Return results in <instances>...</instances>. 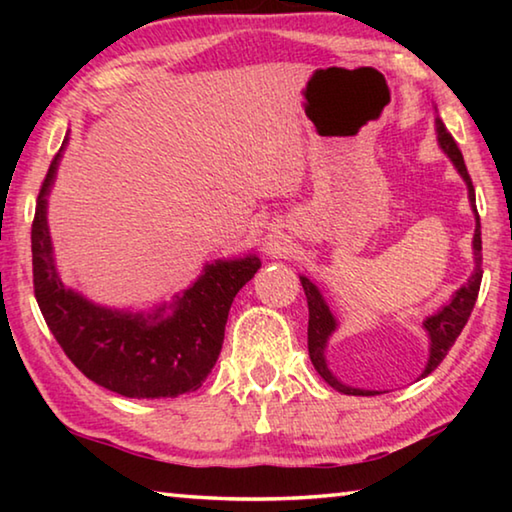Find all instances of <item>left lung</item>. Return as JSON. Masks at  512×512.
<instances>
[{
	"label": "left lung",
	"mask_w": 512,
	"mask_h": 512,
	"mask_svg": "<svg viewBox=\"0 0 512 512\" xmlns=\"http://www.w3.org/2000/svg\"><path fill=\"white\" fill-rule=\"evenodd\" d=\"M436 131H438L440 146H443V151L449 155V160L454 162V167L458 169V173H461L465 180L472 210L476 212L474 185H472L470 173H467L463 153H461V149H458V144L454 142V137L447 133L443 119H436ZM481 259H483V255H481V223H479V212H476V230H474V262H476V266H474V273L470 280H467L463 287L454 293V298L438 311V314H433L424 320V327H427L429 339H431V350H429V363H427V368H424L422 377H427L429 372H433L440 366V363H443L447 352L452 350V345L456 343L458 334L463 332L467 318H470L472 309H474V302H476V298H479L481 277H483ZM300 280H302V289H305L307 305H309V327H307L309 359H311V363H314V368L318 370V375L323 377L329 386L336 388L339 393L375 395L372 391H361V388L345 386L332 375V372H329L327 363H325V345H327L329 336H332V332L336 329V320L332 314H329V307L325 305L323 296H320V291L314 287V284H311L307 277H300Z\"/></svg>",
	"instance_id": "8db88e82"
}]
</instances>
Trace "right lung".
I'll list each match as a JSON object with an SVG mask.
<instances>
[{
	"mask_svg": "<svg viewBox=\"0 0 512 512\" xmlns=\"http://www.w3.org/2000/svg\"><path fill=\"white\" fill-rule=\"evenodd\" d=\"M60 151L49 164L31 225L33 291L47 327L69 361L112 393L153 400L196 391L221 354L232 300L262 262L248 255L207 264L192 287L176 296L169 316L164 307L142 316L92 305L65 289L51 255L47 194Z\"/></svg>",
	"mask_w": 512,
	"mask_h": 512,
	"instance_id": "right-lung-1",
	"label": "right lung"
}]
</instances>
